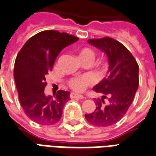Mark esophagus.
I'll list each match as a JSON object with an SVG mask.
<instances>
[{
    "mask_svg": "<svg viewBox=\"0 0 156 156\" xmlns=\"http://www.w3.org/2000/svg\"><path fill=\"white\" fill-rule=\"evenodd\" d=\"M70 98H79V99H84V98L83 95H80V94H77V93H70Z\"/></svg>",
    "mask_w": 156,
    "mask_h": 156,
    "instance_id": "obj_1",
    "label": "esophagus"
}]
</instances>
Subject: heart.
<instances>
[{"mask_svg":"<svg viewBox=\"0 0 156 156\" xmlns=\"http://www.w3.org/2000/svg\"><path fill=\"white\" fill-rule=\"evenodd\" d=\"M95 56L94 52L92 49L88 48H84V49H80L78 51V58L80 61L87 60L92 63ZM98 66L101 69H105L106 65L104 63H99ZM93 83V78L91 76L85 75V76H81L78 78H73L72 80L69 82V86L72 89L77 91V92H83L87 86Z\"/></svg>","mask_w":156,"mask_h":156,"instance_id":"heart-1","label":"heart"}]
</instances>
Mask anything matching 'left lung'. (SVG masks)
Returning <instances> with one entry per match:
<instances>
[{
    "label": "left lung",
    "mask_w": 156,
    "mask_h": 156,
    "mask_svg": "<svg viewBox=\"0 0 156 156\" xmlns=\"http://www.w3.org/2000/svg\"><path fill=\"white\" fill-rule=\"evenodd\" d=\"M87 42L107 55L108 70L106 78L93 87L102 94L101 98L96 101L95 111L85 114V118L93 126H110L122 119L133 101L139 86V66L125 46L112 38ZM105 99L108 100L107 105L103 104Z\"/></svg>",
    "instance_id": "obj_1"
}]
</instances>
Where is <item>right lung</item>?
Returning <instances> with one entry per match:
<instances>
[{
    "mask_svg": "<svg viewBox=\"0 0 156 156\" xmlns=\"http://www.w3.org/2000/svg\"><path fill=\"white\" fill-rule=\"evenodd\" d=\"M78 38L57 30L41 31L27 40L20 50L14 67L19 100L25 113L41 125H53L60 120L70 93L59 90L55 97L46 96V76L63 49Z\"/></svg>",
    "mask_w": 156,
    "mask_h": 156,
    "instance_id": "obj_1",
    "label": "right lung"
}]
</instances>
